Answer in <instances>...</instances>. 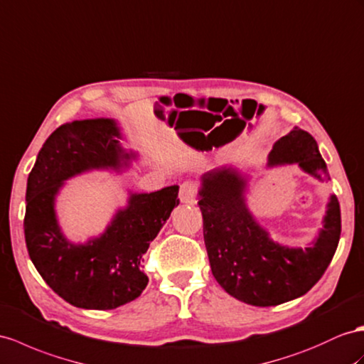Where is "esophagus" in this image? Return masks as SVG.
<instances>
[{"mask_svg":"<svg viewBox=\"0 0 364 364\" xmlns=\"http://www.w3.org/2000/svg\"><path fill=\"white\" fill-rule=\"evenodd\" d=\"M197 193H198V188L197 184L192 183V181H186L181 184L180 188V201L184 204H192L195 203V198H197Z\"/></svg>","mask_w":364,"mask_h":364,"instance_id":"esophagus-1","label":"esophagus"}]
</instances>
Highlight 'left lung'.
Wrapping results in <instances>:
<instances>
[{
  "instance_id": "left-lung-1",
  "label": "left lung",
  "mask_w": 364,
  "mask_h": 364,
  "mask_svg": "<svg viewBox=\"0 0 364 364\" xmlns=\"http://www.w3.org/2000/svg\"><path fill=\"white\" fill-rule=\"evenodd\" d=\"M298 164L316 180L329 178L318 144L294 127L274 144L267 167ZM249 175L226 164L201 176L198 206L212 274L237 300L277 306L304 295L323 277L341 234L340 203L331 195L323 228L307 247L279 245L258 225L246 203Z\"/></svg>"
}]
</instances>
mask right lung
I'll list each match as a JSON object with an SVG mask.
<instances>
[{
	"label": "right lung",
	"instance_id": "1",
	"mask_svg": "<svg viewBox=\"0 0 364 364\" xmlns=\"http://www.w3.org/2000/svg\"><path fill=\"white\" fill-rule=\"evenodd\" d=\"M114 118L77 119L46 139L27 178L24 237L36 271L63 300L81 309L107 311L135 300L146 289L143 255L175 206L178 186L151 193L129 192L101 235L72 243L58 225L55 200L64 181L90 171L127 169L136 154Z\"/></svg>",
	"mask_w": 364,
	"mask_h": 364
}]
</instances>
